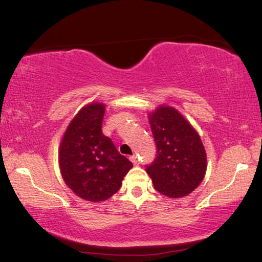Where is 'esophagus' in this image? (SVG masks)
Wrapping results in <instances>:
<instances>
[{
	"label": "esophagus",
	"instance_id": "obj_1",
	"mask_svg": "<svg viewBox=\"0 0 262 262\" xmlns=\"http://www.w3.org/2000/svg\"><path fill=\"white\" fill-rule=\"evenodd\" d=\"M130 160L132 161V164H134V165H137V164H138V158H137V156H132V157H130Z\"/></svg>",
	"mask_w": 262,
	"mask_h": 262
}]
</instances>
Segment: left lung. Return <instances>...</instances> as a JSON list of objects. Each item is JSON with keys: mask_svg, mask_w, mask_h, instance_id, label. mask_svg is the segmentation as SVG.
I'll return each instance as SVG.
<instances>
[{"mask_svg": "<svg viewBox=\"0 0 262 262\" xmlns=\"http://www.w3.org/2000/svg\"><path fill=\"white\" fill-rule=\"evenodd\" d=\"M157 158L146 171L157 191L179 199L194 191L207 171V153L199 134L179 111L160 105L148 114Z\"/></svg>", "mask_w": 262, "mask_h": 262, "instance_id": "left-lung-1", "label": "left lung"}]
</instances>
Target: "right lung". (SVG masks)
Masks as SVG:
<instances>
[{
	"label": "right lung",
	"mask_w": 262,
	"mask_h": 262,
	"mask_svg": "<svg viewBox=\"0 0 262 262\" xmlns=\"http://www.w3.org/2000/svg\"><path fill=\"white\" fill-rule=\"evenodd\" d=\"M105 105L92 102L81 108L60 143L59 167L74 194L91 202L110 199L122 186L132 162L102 134Z\"/></svg>",
	"instance_id": "add662e5"
}]
</instances>
